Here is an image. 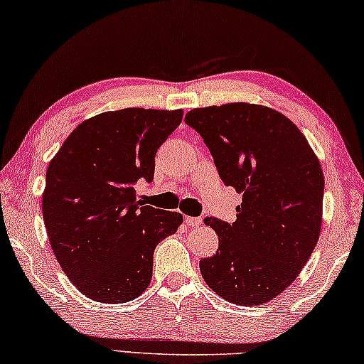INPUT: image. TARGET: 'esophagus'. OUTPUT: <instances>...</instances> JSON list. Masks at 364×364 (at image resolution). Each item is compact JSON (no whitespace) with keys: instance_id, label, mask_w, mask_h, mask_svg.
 I'll return each instance as SVG.
<instances>
[{"instance_id":"esophagus-1","label":"esophagus","mask_w":364,"mask_h":364,"mask_svg":"<svg viewBox=\"0 0 364 364\" xmlns=\"http://www.w3.org/2000/svg\"><path fill=\"white\" fill-rule=\"evenodd\" d=\"M186 225L188 228H197L201 225V218H193V216H187L186 218Z\"/></svg>"}]
</instances>
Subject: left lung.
I'll list each match as a JSON object with an SVG mask.
<instances>
[{"label":"left lung","mask_w":364,"mask_h":364,"mask_svg":"<svg viewBox=\"0 0 364 364\" xmlns=\"http://www.w3.org/2000/svg\"><path fill=\"white\" fill-rule=\"evenodd\" d=\"M186 122L203 138L223 182L242 193L232 225L205 218L220 245L200 260L201 277L228 303H268L294 282L321 236L318 158L287 115L265 105L192 109Z\"/></svg>","instance_id":"obj_1"}]
</instances>
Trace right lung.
Here are the masks:
<instances>
[{
	"label": "right lung",
	"instance_id": "add662e5",
	"mask_svg": "<svg viewBox=\"0 0 364 364\" xmlns=\"http://www.w3.org/2000/svg\"><path fill=\"white\" fill-rule=\"evenodd\" d=\"M183 110L122 109L77 125L50 161L42 215L58 264L97 303H128L153 277L156 245L183 218L136 200L151 182L154 156L181 125Z\"/></svg>",
	"mask_w": 364,
	"mask_h": 364
}]
</instances>
